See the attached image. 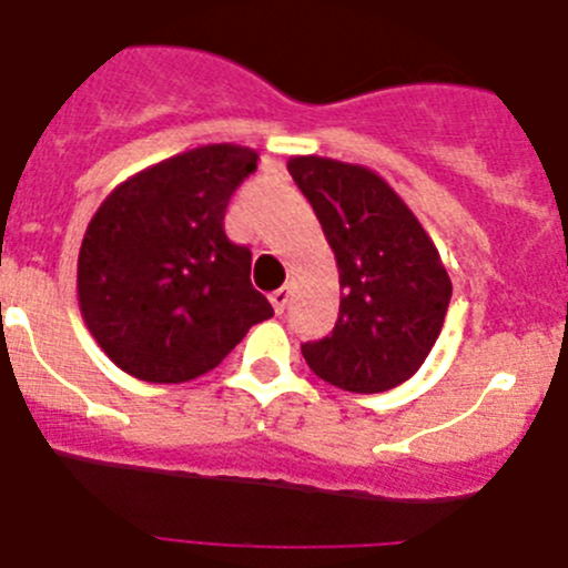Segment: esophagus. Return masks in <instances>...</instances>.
<instances>
[{"mask_svg": "<svg viewBox=\"0 0 568 568\" xmlns=\"http://www.w3.org/2000/svg\"><path fill=\"white\" fill-rule=\"evenodd\" d=\"M287 301H290V287H281V290H275L273 295H270V304H273V310L275 313H284V307H287Z\"/></svg>", "mask_w": 568, "mask_h": 568, "instance_id": "esophagus-1", "label": "esophagus"}]
</instances>
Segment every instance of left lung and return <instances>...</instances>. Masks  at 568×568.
<instances>
[{
	"label": "left lung",
	"mask_w": 568,
	"mask_h": 568,
	"mask_svg": "<svg viewBox=\"0 0 568 568\" xmlns=\"http://www.w3.org/2000/svg\"><path fill=\"white\" fill-rule=\"evenodd\" d=\"M335 253L341 310L333 335L301 346L310 369L346 393L413 378L444 327L453 281L409 204L364 164L290 155Z\"/></svg>",
	"instance_id": "left-lung-1"
}]
</instances>
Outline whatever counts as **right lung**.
<instances>
[{
	"mask_svg": "<svg viewBox=\"0 0 568 568\" xmlns=\"http://www.w3.org/2000/svg\"><path fill=\"white\" fill-rule=\"evenodd\" d=\"M255 162L241 144H202L139 170L99 204L79 250V310L122 373L193 381L273 315L250 284V250L224 233L230 195Z\"/></svg>",
	"mask_w": 568,
	"mask_h": 568,
	"instance_id": "right-lung-1",
	"label": "right lung"
}]
</instances>
